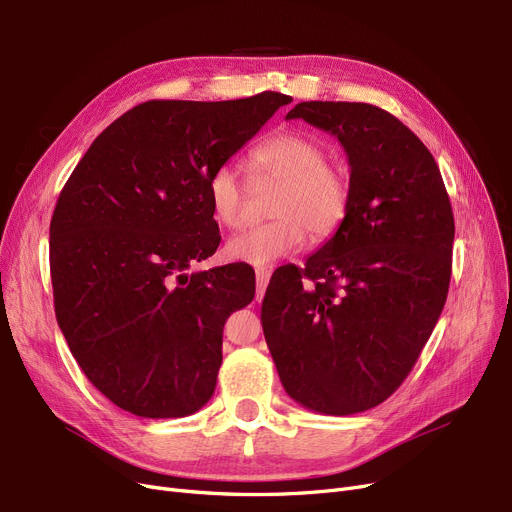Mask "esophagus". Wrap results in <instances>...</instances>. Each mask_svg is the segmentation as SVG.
<instances>
[{
    "label": "esophagus",
    "mask_w": 512,
    "mask_h": 512,
    "mask_svg": "<svg viewBox=\"0 0 512 512\" xmlns=\"http://www.w3.org/2000/svg\"><path fill=\"white\" fill-rule=\"evenodd\" d=\"M255 278H257V301H259V299H263L265 288H268V282L272 278V270L270 268H257Z\"/></svg>",
    "instance_id": "obj_1"
}]
</instances>
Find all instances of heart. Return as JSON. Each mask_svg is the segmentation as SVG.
<instances>
[{"label": "heart", "mask_w": 512, "mask_h": 512, "mask_svg": "<svg viewBox=\"0 0 512 512\" xmlns=\"http://www.w3.org/2000/svg\"><path fill=\"white\" fill-rule=\"evenodd\" d=\"M253 167L282 182L270 215V224L234 236L226 244V257L236 263L265 268L295 255L305 242V230L314 240L335 234L349 209L351 188L347 175L326 163V150L301 131H278L251 154ZM209 203L213 217L224 228L244 226L247 182L236 165H219L209 177Z\"/></svg>", "instance_id": "heart-1"}]
</instances>
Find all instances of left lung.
Listing matches in <instances>:
<instances>
[{
    "label": "left lung",
    "instance_id": "obj_1",
    "mask_svg": "<svg viewBox=\"0 0 512 512\" xmlns=\"http://www.w3.org/2000/svg\"><path fill=\"white\" fill-rule=\"evenodd\" d=\"M286 119L343 144L351 198L305 268L270 282L263 335L295 402L358 414L406 381L441 316L452 276L450 196L429 148L379 106L301 102Z\"/></svg>",
    "mask_w": 512,
    "mask_h": 512
}]
</instances>
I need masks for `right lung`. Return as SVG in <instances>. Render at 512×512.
Masks as SVG:
<instances>
[{"label": "right lung", "mask_w": 512, "mask_h": 512, "mask_svg": "<svg viewBox=\"0 0 512 512\" xmlns=\"http://www.w3.org/2000/svg\"><path fill=\"white\" fill-rule=\"evenodd\" d=\"M291 100H148L110 123L64 184L50 224L56 320L121 410L180 418L211 399L224 324L253 301L255 272L186 274L221 240L207 184Z\"/></svg>", "instance_id": "right-lung-1"}]
</instances>
